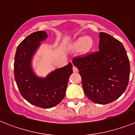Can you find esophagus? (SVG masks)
<instances>
[{"label": "esophagus", "instance_id": "esophagus-1", "mask_svg": "<svg viewBox=\"0 0 135 135\" xmlns=\"http://www.w3.org/2000/svg\"><path fill=\"white\" fill-rule=\"evenodd\" d=\"M73 72L74 73H76V72H78V69L75 66H73Z\"/></svg>", "mask_w": 135, "mask_h": 135}]
</instances>
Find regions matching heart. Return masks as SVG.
<instances>
[{
  "label": "heart",
  "mask_w": 135,
  "mask_h": 135,
  "mask_svg": "<svg viewBox=\"0 0 135 135\" xmlns=\"http://www.w3.org/2000/svg\"><path fill=\"white\" fill-rule=\"evenodd\" d=\"M93 40L90 37H80L77 39L74 43V46L77 49L82 48L83 50L88 51L93 46Z\"/></svg>",
  "instance_id": "b5f03b06"
}]
</instances>
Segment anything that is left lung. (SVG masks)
Returning <instances> with one entry per match:
<instances>
[{
    "label": "left lung",
    "mask_w": 135,
    "mask_h": 135,
    "mask_svg": "<svg viewBox=\"0 0 135 135\" xmlns=\"http://www.w3.org/2000/svg\"><path fill=\"white\" fill-rule=\"evenodd\" d=\"M99 50L77 56L73 62L79 70L86 96L94 103L106 104L125 91L130 63L123 44L105 32L99 34Z\"/></svg>",
    "instance_id": "1"
}]
</instances>
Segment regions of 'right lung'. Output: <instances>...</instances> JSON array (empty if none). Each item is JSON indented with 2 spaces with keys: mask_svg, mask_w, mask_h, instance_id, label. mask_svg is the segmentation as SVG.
Returning a JSON list of instances; mask_svg holds the SVG:
<instances>
[{
  "mask_svg": "<svg viewBox=\"0 0 135 135\" xmlns=\"http://www.w3.org/2000/svg\"><path fill=\"white\" fill-rule=\"evenodd\" d=\"M45 31H37L26 36L16 49L14 63V74L21 95L33 105L50 109L64 99L68 81L73 73V65L55 70L45 78L36 76L32 69V57L47 38Z\"/></svg>",
  "mask_w": 135,
  "mask_h": 135,
  "instance_id": "1",
  "label": "right lung"
}]
</instances>
